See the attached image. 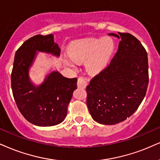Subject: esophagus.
I'll list each match as a JSON object with an SVG mask.
<instances>
[{
  "label": "esophagus",
  "instance_id": "obj_1",
  "mask_svg": "<svg viewBox=\"0 0 160 160\" xmlns=\"http://www.w3.org/2000/svg\"><path fill=\"white\" fill-rule=\"evenodd\" d=\"M87 84H88V82H87V81L84 79L83 77H79L78 78V82H77V86H78V88L84 89V88H86Z\"/></svg>",
  "mask_w": 160,
  "mask_h": 160
}]
</instances>
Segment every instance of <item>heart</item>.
Segmentation results:
<instances>
[{"mask_svg": "<svg viewBox=\"0 0 160 160\" xmlns=\"http://www.w3.org/2000/svg\"><path fill=\"white\" fill-rule=\"evenodd\" d=\"M114 41L110 37L103 38H90L78 41L72 44L69 51V56L77 62H82L89 58L87 62V68L91 72L102 70L107 64L108 59L113 52ZM67 64L72 67L67 61Z\"/></svg>", "mask_w": 160, "mask_h": 160, "instance_id": "heart-1", "label": "heart"}]
</instances>
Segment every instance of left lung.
<instances>
[{
  "label": "left lung",
  "instance_id": "obj_1",
  "mask_svg": "<svg viewBox=\"0 0 160 160\" xmlns=\"http://www.w3.org/2000/svg\"><path fill=\"white\" fill-rule=\"evenodd\" d=\"M118 34H109L121 38L115 56L86 88L90 115L103 125H115L129 118L145 98L149 82L145 47L130 33Z\"/></svg>",
  "mask_w": 160,
  "mask_h": 160
}]
</instances>
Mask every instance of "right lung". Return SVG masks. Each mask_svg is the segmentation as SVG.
<instances>
[{"mask_svg": "<svg viewBox=\"0 0 160 160\" xmlns=\"http://www.w3.org/2000/svg\"><path fill=\"white\" fill-rule=\"evenodd\" d=\"M36 51L58 56L61 50L52 34L36 35L18 49L11 74L12 94L19 111L27 121L41 127L56 125L64 121L68 107L77 88V78H68L58 72L47 76L36 87L29 81L28 71Z\"/></svg>", "mask_w": 160, "mask_h": 160, "instance_id": "right-lung-1", "label": "right lung"}]
</instances>
